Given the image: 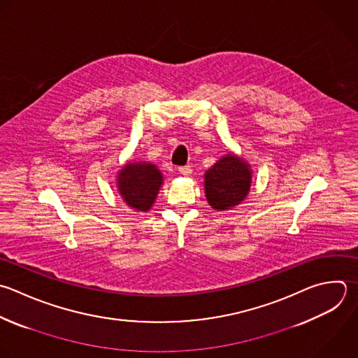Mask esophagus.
I'll use <instances>...</instances> for the list:
<instances>
[{"instance_id":"esophagus-1","label":"esophagus","mask_w":358,"mask_h":358,"mask_svg":"<svg viewBox=\"0 0 358 358\" xmlns=\"http://www.w3.org/2000/svg\"><path fill=\"white\" fill-rule=\"evenodd\" d=\"M179 172H180L182 175H185V176H189V175L192 173V166H190V165L180 166V168H179Z\"/></svg>"}]
</instances>
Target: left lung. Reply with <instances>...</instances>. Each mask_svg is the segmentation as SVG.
Listing matches in <instances>:
<instances>
[{
	"label": "left lung",
	"instance_id": "1",
	"mask_svg": "<svg viewBox=\"0 0 358 358\" xmlns=\"http://www.w3.org/2000/svg\"><path fill=\"white\" fill-rule=\"evenodd\" d=\"M204 189L210 206L218 211L239 204L250 187V169L241 158L227 155L206 172Z\"/></svg>",
	"mask_w": 358,
	"mask_h": 358
}]
</instances>
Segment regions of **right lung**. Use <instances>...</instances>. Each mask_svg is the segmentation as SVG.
I'll return each instance as SVG.
<instances>
[{"label":"right lung","instance_id":"1","mask_svg":"<svg viewBox=\"0 0 358 358\" xmlns=\"http://www.w3.org/2000/svg\"><path fill=\"white\" fill-rule=\"evenodd\" d=\"M161 185V172L147 162L127 164L117 176V187L123 200L138 211L150 210Z\"/></svg>","mask_w":358,"mask_h":358}]
</instances>
